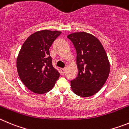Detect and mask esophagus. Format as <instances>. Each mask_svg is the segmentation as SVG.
<instances>
[{
	"label": "esophagus",
	"mask_w": 129,
	"mask_h": 129,
	"mask_svg": "<svg viewBox=\"0 0 129 129\" xmlns=\"http://www.w3.org/2000/svg\"><path fill=\"white\" fill-rule=\"evenodd\" d=\"M66 73V69H60V74L61 75H63Z\"/></svg>",
	"instance_id": "obj_1"
}]
</instances>
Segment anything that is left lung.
<instances>
[{
    "label": "left lung",
    "instance_id": "obj_1",
    "mask_svg": "<svg viewBox=\"0 0 129 129\" xmlns=\"http://www.w3.org/2000/svg\"><path fill=\"white\" fill-rule=\"evenodd\" d=\"M76 50L78 76L71 81L77 95L88 97L101 89L109 76L110 65L104 47L97 37L85 32L67 36Z\"/></svg>",
    "mask_w": 129,
    "mask_h": 129
}]
</instances>
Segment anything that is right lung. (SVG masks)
Returning a JSON list of instances; mask_svg holds the SVG:
<instances>
[{
  "label": "right lung",
  "instance_id": "obj_1",
  "mask_svg": "<svg viewBox=\"0 0 129 129\" xmlns=\"http://www.w3.org/2000/svg\"><path fill=\"white\" fill-rule=\"evenodd\" d=\"M60 31H37L26 39L17 57L16 67L21 81L27 88L39 94L53 88L60 73L52 65L49 49Z\"/></svg>",
  "mask_w": 129,
  "mask_h": 129
}]
</instances>
